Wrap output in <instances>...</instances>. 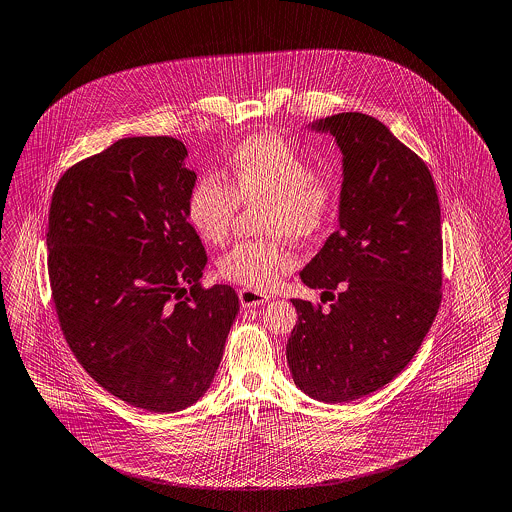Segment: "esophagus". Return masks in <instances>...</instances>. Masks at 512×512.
I'll return each instance as SVG.
<instances>
[{
  "instance_id": "esophagus-1",
  "label": "esophagus",
  "mask_w": 512,
  "mask_h": 512,
  "mask_svg": "<svg viewBox=\"0 0 512 512\" xmlns=\"http://www.w3.org/2000/svg\"><path fill=\"white\" fill-rule=\"evenodd\" d=\"M238 299H240V305H242L244 309H248V307L264 305V303L270 299V295H266V293H262V291H256V289L242 287V289H238Z\"/></svg>"
}]
</instances>
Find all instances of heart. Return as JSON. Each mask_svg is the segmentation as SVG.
Returning a JSON list of instances; mask_svg holds the SVG:
<instances>
[{
	"label": "heart",
	"mask_w": 512,
	"mask_h": 512,
	"mask_svg": "<svg viewBox=\"0 0 512 512\" xmlns=\"http://www.w3.org/2000/svg\"><path fill=\"white\" fill-rule=\"evenodd\" d=\"M219 176H203L187 195V221L197 236L219 246L231 233L238 203L262 205L260 231L307 240L334 221L342 189L334 176L313 172V162L278 135L242 140ZM293 266V256L276 238L236 242L217 260V274L248 289H272Z\"/></svg>",
	"instance_id": "heart-1"
}]
</instances>
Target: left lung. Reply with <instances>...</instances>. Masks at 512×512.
I'll return each mask as SVG.
<instances>
[{
  "label": "left lung",
  "mask_w": 512,
  "mask_h": 512,
  "mask_svg": "<svg viewBox=\"0 0 512 512\" xmlns=\"http://www.w3.org/2000/svg\"><path fill=\"white\" fill-rule=\"evenodd\" d=\"M313 129L336 139L344 182L340 225L301 279L332 303L291 299L287 362L307 395L350 403L405 370L438 313L440 203L428 166L375 117L338 113Z\"/></svg>",
  "instance_id": "8db88e82"
}]
</instances>
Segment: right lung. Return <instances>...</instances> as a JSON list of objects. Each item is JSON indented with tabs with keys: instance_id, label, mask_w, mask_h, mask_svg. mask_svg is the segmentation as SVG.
I'll return each mask as SVG.
<instances>
[{
	"instance_id": "1",
	"label": "right lung",
	"mask_w": 512,
	"mask_h": 512,
	"mask_svg": "<svg viewBox=\"0 0 512 512\" xmlns=\"http://www.w3.org/2000/svg\"><path fill=\"white\" fill-rule=\"evenodd\" d=\"M186 156L172 137L117 140L64 172L48 211V278L70 350L103 389L150 413L203 397L238 313L231 285H201Z\"/></svg>"
}]
</instances>
